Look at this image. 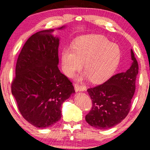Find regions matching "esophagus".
<instances>
[{
	"instance_id": "esophagus-1",
	"label": "esophagus",
	"mask_w": 150,
	"mask_h": 150,
	"mask_svg": "<svg viewBox=\"0 0 150 150\" xmlns=\"http://www.w3.org/2000/svg\"><path fill=\"white\" fill-rule=\"evenodd\" d=\"M74 89L75 91L78 92V91H85L86 90V87L85 86H82V85H79V84H75L74 85Z\"/></svg>"
}]
</instances>
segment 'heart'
I'll return each instance as SVG.
<instances>
[{"label":"heart","instance_id":"heart-1","mask_svg":"<svg viewBox=\"0 0 150 150\" xmlns=\"http://www.w3.org/2000/svg\"><path fill=\"white\" fill-rule=\"evenodd\" d=\"M118 45L110 43L102 35L82 36L74 42L72 48H65L61 52L64 72L70 76L83 67L85 76L94 83H103L116 71L121 61Z\"/></svg>","mask_w":150,"mask_h":150}]
</instances>
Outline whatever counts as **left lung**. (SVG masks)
<instances>
[{"label": "left lung", "instance_id": "obj_1", "mask_svg": "<svg viewBox=\"0 0 150 150\" xmlns=\"http://www.w3.org/2000/svg\"><path fill=\"white\" fill-rule=\"evenodd\" d=\"M130 52L132 63L128 70L87 89L93 104L91 110L85 116L90 126L100 130L112 128L124 120L130 111L139 72L138 63L132 49Z\"/></svg>", "mask_w": 150, "mask_h": 150}]
</instances>
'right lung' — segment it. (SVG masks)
Returning a JSON list of instances; mask_svg holds the SVG:
<instances>
[{
  "mask_svg": "<svg viewBox=\"0 0 150 150\" xmlns=\"http://www.w3.org/2000/svg\"><path fill=\"white\" fill-rule=\"evenodd\" d=\"M54 30H42L28 38L18 56L11 84L22 117L40 128L60 120L61 106L75 93L72 83L58 67L60 40L52 34Z\"/></svg>",
  "mask_w": 150,
  "mask_h": 150,
  "instance_id": "obj_1",
  "label": "right lung"
}]
</instances>
